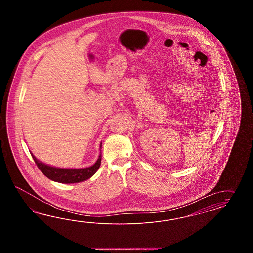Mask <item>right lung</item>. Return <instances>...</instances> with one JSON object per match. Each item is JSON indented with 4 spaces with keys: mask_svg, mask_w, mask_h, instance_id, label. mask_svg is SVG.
<instances>
[{
    "mask_svg": "<svg viewBox=\"0 0 253 253\" xmlns=\"http://www.w3.org/2000/svg\"><path fill=\"white\" fill-rule=\"evenodd\" d=\"M101 148V145H100ZM32 157L37 164V167L43 174L55 182L63 183V184H74L85 181L86 179L90 178L95 172L98 171L100 163H101V154H99L97 162L93 165L92 167L81 168V169H64V168H56V167H50L42 162L37 160L35 155L32 154Z\"/></svg>",
    "mask_w": 253,
    "mask_h": 253,
    "instance_id": "1",
    "label": "right lung"
}]
</instances>
